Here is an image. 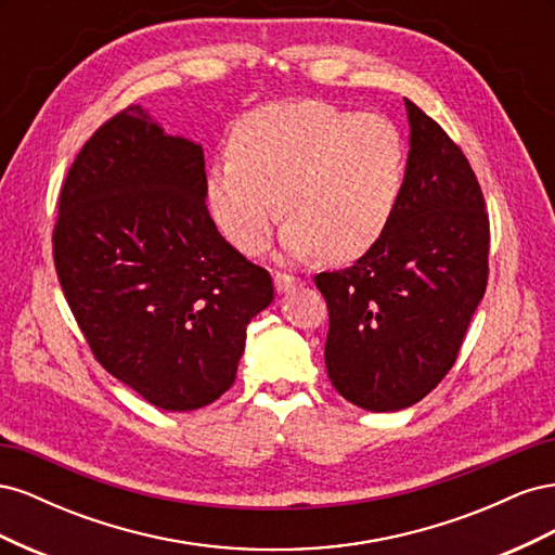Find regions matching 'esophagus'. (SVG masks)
<instances>
[{
    "mask_svg": "<svg viewBox=\"0 0 555 555\" xmlns=\"http://www.w3.org/2000/svg\"><path fill=\"white\" fill-rule=\"evenodd\" d=\"M273 282H275V289L280 292V294H284V292H292V289H296L298 287V284L300 282H304V280H300V278H294V275H287V273H275L273 275Z\"/></svg>",
    "mask_w": 555,
    "mask_h": 555,
    "instance_id": "esophagus-1",
    "label": "esophagus"
}]
</instances>
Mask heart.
Returning a JSON list of instances; mask_svg holds the SVG:
<instances>
[{
	"label": "heart",
	"instance_id": "heart-1",
	"mask_svg": "<svg viewBox=\"0 0 555 555\" xmlns=\"http://www.w3.org/2000/svg\"><path fill=\"white\" fill-rule=\"evenodd\" d=\"M405 143L377 113H349L319 99L263 104L245 113L231 155L210 169L217 224L255 255L289 217L282 245L294 257L345 263L365 255L389 229L405 188Z\"/></svg>",
	"mask_w": 555,
	"mask_h": 555
}]
</instances>
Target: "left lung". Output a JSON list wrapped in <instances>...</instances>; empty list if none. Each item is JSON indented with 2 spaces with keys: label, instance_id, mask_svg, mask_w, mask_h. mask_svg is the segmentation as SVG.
Here are the masks:
<instances>
[{
  "label": "left lung",
  "instance_id": "left-lung-1",
  "mask_svg": "<svg viewBox=\"0 0 555 555\" xmlns=\"http://www.w3.org/2000/svg\"><path fill=\"white\" fill-rule=\"evenodd\" d=\"M405 188L384 236L343 271L314 275L328 306L326 371L343 398L396 412L459 359L489 282V212L463 150L410 99Z\"/></svg>",
  "mask_w": 555,
  "mask_h": 555
}]
</instances>
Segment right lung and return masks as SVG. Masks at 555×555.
Masks as SVG:
<instances>
[{
	"instance_id": "1",
	"label": "right lung",
	"mask_w": 555,
	"mask_h": 555,
	"mask_svg": "<svg viewBox=\"0 0 555 555\" xmlns=\"http://www.w3.org/2000/svg\"><path fill=\"white\" fill-rule=\"evenodd\" d=\"M201 145L127 106L80 147L53 259L94 359L150 405H210L236 379L273 280L217 231Z\"/></svg>"
}]
</instances>
